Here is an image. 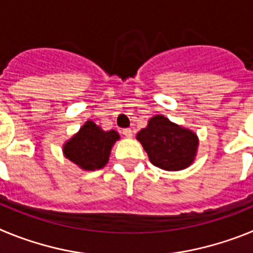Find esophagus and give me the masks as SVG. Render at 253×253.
<instances>
[{"mask_svg":"<svg viewBox=\"0 0 253 253\" xmlns=\"http://www.w3.org/2000/svg\"><path fill=\"white\" fill-rule=\"evenodd\" d=\"M123 134H124L126 138H131V137H133V130H131L130 128L124 129V130H123Z\"/></svg>","mask_w":253,"mask_h":253,"instance_id":"esophagus-1","label":"esophagus"}]
</instances>
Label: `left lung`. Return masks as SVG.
I'll return each instance as SVG.
<instances>
[{
  "mask_svg": "<svg viewBox=\"0 0 253 253\" xmlns=\"http://www.w3.org/2000/svg\"><path fill=\"white\" fill-rule=\"evenodd\" d=\"M149 161L165 171H180L191 166L198 153L199 138L195 131L172 123L165 115H154L146 128L138 131Z\"/></svg>",
  "mask_w": 253,
  "mask_h": 253,
  "instance_id": "1",
  "label": "left lung"
}]
</instances>
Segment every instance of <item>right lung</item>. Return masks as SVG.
I'll use <instances>...</instances> for the list:
<instances>
[{
  "instance_id": "add662e5",
  "label": "right lung",
  "mask_w": 253,
  "mask_h": 253,
  "mask_svg": "<svg viewBox=\"0 0 253 253\" xmlns=\"http://www.w3.org/2000/svg\"><path fill=\"white\" fill-rule=\"evenodd\" d=\"M119 133L114 129L105 131L92 120H87L80 130L63 144L64 157L84 171H95L106 166L111 149Z\"/></svg>"
}]
</instances>
